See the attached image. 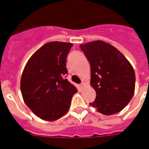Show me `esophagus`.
I'll return each instance as SVG.
<instances>
[{"label":"esophagus","mask_w":149,"mask_h":149,"mask_svg":"<svg viewBox=\"0 0 149 149\" xmlns=\"http://www.w3.org/2000/svg\"><path fill=\"white\" fill-rule=\"evenodd\" d=\"M80 86H81V87H83V86H84V82H82V83H81V85H80Z\"/></svg>","instance_id":"34e87169"}]
</instances>
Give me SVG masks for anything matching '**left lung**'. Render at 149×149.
Listing matches in <instances>:
<instances>
[{"label": "left lung", "instance_id": "obj_1", "mask_svg": "<svg viewBox=\"0 0 149 149\" xmlns=\"http://www.w3.org/2000/svg\"><path fill=\"white\" fill-rule=\"evenodd\" d=\"M89 60L91 86L96 92L91 106L104 115L123 110L131 101L135 89V72L132 65L118 49L103 41L81 45Z\"/></svg>", "mask_w": 149, "mask_h": 149}]
</instances>
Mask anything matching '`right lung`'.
I'll return each mask as SVG.
<instances>
[{"label":"right lung","mask_w":149,"mask_h":149,"mask_svg":"<svg viewBox=\"0 0 149 149\" xmlns=\"http://www.w3.org/2000/svg\"><path fill=\"white\" fill-rule=\"evenodd\" d=\"M73 44L50 42L42 46L26 64L21 79L24 101L34 114L46 121L60 119L69 110L77 89L64 75L66 58Z\"/></svg>","instance_id":"obj_1"}]
</instances>
